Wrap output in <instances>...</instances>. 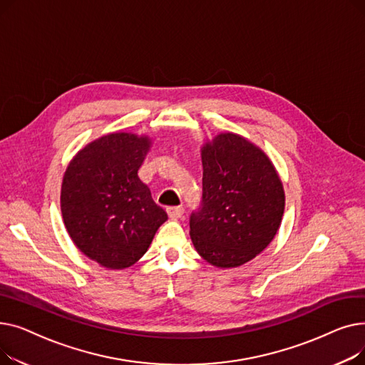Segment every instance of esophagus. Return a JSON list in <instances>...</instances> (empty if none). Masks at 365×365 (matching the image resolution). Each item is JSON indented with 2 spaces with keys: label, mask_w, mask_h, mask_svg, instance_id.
I'll return each mask as SVG.
<instances>
[{
  "label": "esophagus",
  "mask_w": 365,
  "mask_h": 365,
  "mask_svg": "<svg viewBox=\"0 0 365 365\" xmlns=\"http://www.w3.org/2000/svg\"><path fill=\"white\" fill-rule=\"evenodd\" d=\"M185 213L183 207H168L167 208V215L170 219H180Z\"/></svg>",
  "instance_id": "1"
}]
</instances>
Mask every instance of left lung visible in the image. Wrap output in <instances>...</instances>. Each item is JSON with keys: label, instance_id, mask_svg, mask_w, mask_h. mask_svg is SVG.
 I'll use <instances>...</instances> for the list:
<instances>
[{"label": "left lung", "instance_id": "8db88e82", "mask_svg": "<svg viewBox=\"0 0 365 365\" xmlns=\"http://www.w3.org/2000/svg\"><path fill=\"white\" fill-rule=\"evenodd\" d=\"M202 201L189 220L198 255L216 267L253 260L275 238L284 186L266 153L237 133H219L201 148Z\"/></svg>", "mask_w": 365, "mask_h": 365}]
</instances>
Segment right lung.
<instances>
[{
	"mask_svg": "<svg viewBox=\"0 0 365 365\" xmlns=\"http://www.w3.org/2000/svg\"><path fill=\"white\" fill-rule=\"evenodd\" d=\"M152 140L109 133L71 160L62 182L66 231L81 253L108 269H124L146 252L168 219L139 179Z\"/></svg>",
	"mask_w": 365,
	"mask_h": 365,
	"instance_id": "right-lung-1",
	"label": "right lung"
}]
</instances>
